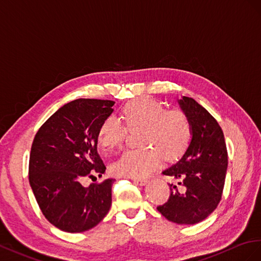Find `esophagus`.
<instances>
[{"label": "esophagus", "mask_w": 261, "mask_h": 261, "mask_svg": "<svg viewBox=\"0 0 261 261\" xmlns=\"http://www.w3.org/2000/svg\"><path fill=\"white\" fill-rule=\"evenodd\" d=\"M133 182L139 186H145L147 184L146 179H138V178H133Z\"/></svg>", "instance_id": "34e87169"}]
</instances>
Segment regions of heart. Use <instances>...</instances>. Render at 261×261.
<instances>
[{
    "instance_id": "heart-1",
    "label": "heart",
    "mask_w": 261,
    "mask_h": 261,
    "mask_svg": "<svg viewBox=\"0 0 261 261\" xmlns=\"http://www.w3.org/2000/svg\"><path fill=\"white\" fill-rule=\"evenodd\" d=\"M125 126L116 117L106 118L99 126L98 142L106 151L123 144L126 129L142 131L140 150L125 152L114 165L115 173L125 177L145 178L161 165L163 156L173 161L185 152L191 140V125L182 111L166 110L161 102L142 98L123 107Z\"/></svg>"
}]
</instances>
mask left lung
Wrapping results in <instances>:
<instances>
[{"label": "left lung", "instance_id": "left-lung-1", "mask_svg": "<svg viewBox=\"0 0 261 261\" xmlns=\"http://www.w3.org/2000/svg\"><path fill=\"white\" fill-rule=\"evenodd\" d=\"M191 125V140L176 164L163 172L177 180L168 184V201L159 212L177 224H197L217 209L224 188L227 150L218 121L190 97L177 99Z\"/></svg>", "mask_w": 261, "mask_h": 261}]
</instances>
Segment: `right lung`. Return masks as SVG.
<instances>
[{"label": "right lung", "mask_w": 261, "mask_h": 261, "mask_svg": "<svg viewBox=\"0 0 261 261\" xmlns=\"http://www.w3.org/2000/svg\"><path fill=\"white\" fill-rule=\"evenodd\" d=\"M113 100L80 98L65 103L36 133L29 156V184L42 214L69 233L85 232L106 217L115 179L82 185L106 167L97 153L99 126Z\"/></svg>", "instance_id": "add662e5"}]
</instances>
